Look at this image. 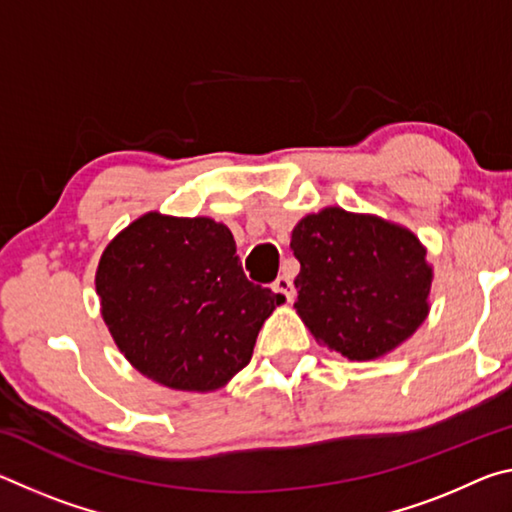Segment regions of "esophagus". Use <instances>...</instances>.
<instances>
[{
    "label": "esophagus",
    "instance_id": "34e87169",
    "mask_svg": "<svg viewBox=\"0 0 512 512\" xmlns=\"http://www.w3.org/2000/svg\"><path fill=\"white\" fill-rule=\"evenodd\" d=\"M271 289H273V293H277V296H280L282 300H287V302H291V300H293V293H296V289H293V282H291L289 275H280V277H277Z\"/></svg>",
    "mask_w": 512,
    "mask_h": 512
}]
</instances>
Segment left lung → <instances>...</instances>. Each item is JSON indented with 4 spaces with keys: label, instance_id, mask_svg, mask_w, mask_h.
I'll use <instances>...</instances> for the list:
<instances>
[{
    "label": "left lung",
    "instance_id": "obj_1",
    "mask_svg": "<svg viewBox=\"0 0 512 512\" xmlns=\"http://www.w3.org/2000/svg\"><path fill=\"white\" fill-rule=\"evenodd\" d=\"M296 311L318 345L372 361L409 341L429 316L433 268L415 232L329 205L291 232Z\"/></svg>",
    "mask_w": 512,
    "mask_h": 512
}]
</instances>
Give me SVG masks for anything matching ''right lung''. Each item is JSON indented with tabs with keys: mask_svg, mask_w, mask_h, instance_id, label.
<instances>
[{
	"mask_svg": "<svg viewBox=\"0 0 512 512\" xmlns=\"http://www.w3.org/2000/svg\"><path fill=\"white\" fill-rule=\"evenodd\" d=\"M94 287L128 363L187 393L219 391L246 368L264 320L284 302L248 280L228 225L162 212L115 235Z\"/></svg>",
	"mask_w": 512,
	"mask_h": 512,
	"instance_id": "1",
	"label": "right lung"
}]
</instances>
